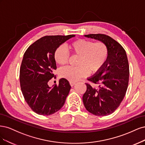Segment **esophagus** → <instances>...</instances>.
Segmentation results:
<instances>
[{
	"mask_svg": "<svg viewBox=\"0 0 145 145\" xmlns=\"http://www.w3.org/2000/svg\"><path fill=\"white\" fill-rule=\"evenodd\" d=\"M69 83H70V85H71L72 87H73L74 84H75V82H72V81H70L69 82Z\"/></svg>",
	"mask_w": 145,
	"mask_h": 145,
	"instance_id": "esophagus-1",
	"label": "esophagus"
}]
</instances>
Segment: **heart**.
I'll list each match as a JSON object with an SVG mask.
<instances>
[{
    "mask_svg": "<svg viewBox=\"0 0 145 145\" xmlns=\"http://www.w3.org/2000/svg\"><path fill=\"white\" fill-rule=\"evenodd\" d=\"M73 55L78 56L77 67L67 66L59 70V75L69 81L75 82L90 74L101 71L108 58V50L106 45L102 41L94 42L85 39H78L69 44ZM54 57L59 65L67 63L69 54L63 46L55 49Z\"/></svg>",
    "mask_w": 145,
    "mask_h": 145,
    "instance_id": "b5f03b06",
    "label": "heart"
}]
</instances>
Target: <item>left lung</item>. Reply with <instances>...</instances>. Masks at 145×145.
I'll use <instances>...</instances> for the list:
<instances>
[{
  "instance_id": "8db88e82",
  "label": "left lung",
  "mask_w": 145,
  "mask_h": 145,
  "mask_svg": "<svg viewBox=\"0 0 145 145\" xmlns=\"http://www.w3.org/2000/svg\"><path fill=\"white\" fill-rule=\"evenodd\" d=\"M106 45L108 58L101 71L88 79L87 90L82 97L86 110L98 116L111 114L118 108L127 90L129 69L123 48L108 35L101 34L84 35Z\"/></svg>"
}]
</instances>
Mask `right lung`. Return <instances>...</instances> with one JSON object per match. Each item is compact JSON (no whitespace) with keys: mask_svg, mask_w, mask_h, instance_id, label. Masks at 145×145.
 Returning <instances> with one entry per match:
<instances>
[{"mask_svg":"<svg viewBox=\"0 0 145 145\" xmlns=\"http://www.w3.org/2000/svg\"><path fill=\"white\" fill-rule=\"evenodd\" d=\"M74 35H46L32 43L23 55L20 69L21 90L27 105L37 114L49 116L64 105L71 86L65 78L52 88L48 86L57 69L55 49Z\"/></svg>","mask_w":145,"mask_h":145,"instance_id":"obj_1","label":"right lung"}]
</instances>
